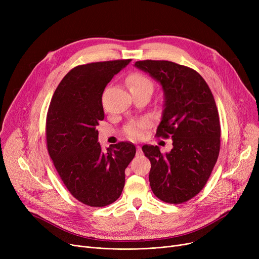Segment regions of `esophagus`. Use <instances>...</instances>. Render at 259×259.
Instances as JSON below:
<instances>
[{
	"label": "esophagus",
	"instance_id": "obj_1",
	"mask_svg": "<svg viewBox=\"0 0 259 259\" xmlns=\"http://www.w3.org/2000/svg\"><path fill=\"white\" fill-rule=\"evenodd\" d=\"M143 151H142V147L141 146H137V155H142Z\"/></svg>",
	"mask_w": 259,
	"mask_h": 259
}]
</instances>
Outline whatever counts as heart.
<instances>
[{"label": "heart", "instance_id": "b5f03b06", "mask_svg": "<svg viewBox=\"0 0 259 259\" xmlns=\"http://www.w3.org/2000/svg\"><path fill=\"white\" fill-rule=\"evenodd\" d=\"M127 84L130 91L131 90H148L152 92V89H153L151 80L141 73L131 74L127 79ZM146 126H147L146 120H140L137 122H133V124L129 125L126 129L128 137L133 140L140 139L143 134L142 130Z\"/></svg>", "mask_w": 259, "mask_h": 259}]
</instances>
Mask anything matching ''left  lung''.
Wrapping results in <instances>:
<instances>
[{
  "label": "left lung",
  "instance_id": "obj_1",
  "mask_svg": "<svg viewBox=\"0 0 259 259\" xmlns=\"http://www.w3.org/2000/svg\"><path fill=\"white\" fill-rule=\"evenodd\" d=\"M134 66L161 87L164 104L156 135L170 137L173 146L165 154L157 146H143L151 162V189L162 201L185 202L205 187L219 157L221 125L213 94L206 80L189 67L151 60Z\"/></svg>",
  "mask_w": 259,
  "mask_h": 259
}]
</instances>
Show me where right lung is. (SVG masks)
I'll return each mask as SVG.
<instances>
[{"instance_id": "1", "label": "right lung", "mask_w": 259, "mask_h": 259, "mask_svg": "<svg viewBox=\"0 0 259 259\" xmlns=\"http://www.w3.org/2000/svg\"><path fill=\"white\" fill-rule=\"evenodd\" d=\"M131 60L74 67L54 92L46 121L49 155L69 192L91 207L114 202L125 186V170L137 149L121 142L103 150L97 126L104 119L107 84Z\"/></svg>"}]
</instances>
